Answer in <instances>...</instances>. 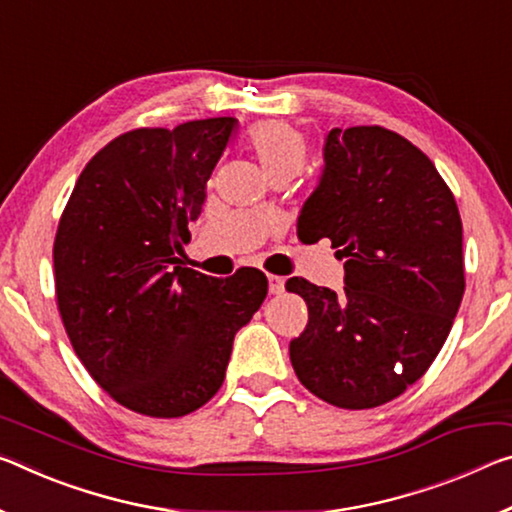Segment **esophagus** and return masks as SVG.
Instances as JSON below:
<instances>
[{"label": "esophagus", "mask_w": 512, "mask_h": 512, "mask_svg": "<svg viewBox=\"0 0 512 512\" xmlns=\"http://www.w3.org/2000/svg\"><path fill=\"white\" fill-rule=\"evenodd\" d=\"M266 278H269L271 294H280V291H285V280H282L280 275H266Z\"/></svg>", "instance_id": "esophagus-1"}]
</instances>
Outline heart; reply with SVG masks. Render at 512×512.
<instances>
[{
    "mask_svg": "<svg viewBox=\"0 0 512 512\" xmlns=\"http://www.w3.org/2000/svg\"><path fill=\"white\" fill-rule=\"evenodd\" d=\"M248 152L269 180L294 177L307 159V136L285 120H262L246 132Z\"/></svg>",
    "mask_w": 512,
    "mask_h": 512,
    "instance_id": "1",
    "label": "heart"
}]
</instances>
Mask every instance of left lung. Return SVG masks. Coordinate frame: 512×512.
Instances as JSON below:
<instances>
[{
    "label": "left lung",
    "instance_id": "obj_1",
    "mask_svg": "<svg viewBox=\"0 0 512 512\" xmlns=\"http://www.w3.org/2000/svg\"><path fill=\"white\" fill-rule=\"evenodd\" d=\"M330 239L344 291L289 278L307 303L289 358L314 396L367 410L403 394L444 346L465 294L462 221L433 161L385 127L330 129L298 239Z\"/></svg>",
    "mask_w": 512,
    "mask_h": 512
}]
</instances>
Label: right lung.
Here are the masks:
<instances>
[{
  "label": "right lung",
  "instance_id": "obj_1",
  "mask_svg": "<svg viewBox=\"0 0 512 512\" xmlns=\"http://www.w3.org/2000/svg\"><path fill=\"white\" fill-rule=\"evenodd\" d=\"M237 118L141 127L88 161L54 239V287L77 358L113 401L173 419L221 389L239 328L264 303L257 269L230 278L177 255Z\"/></svg>",
  "mask_w": 512,
  "mask_h": 512
}]
</instances>
